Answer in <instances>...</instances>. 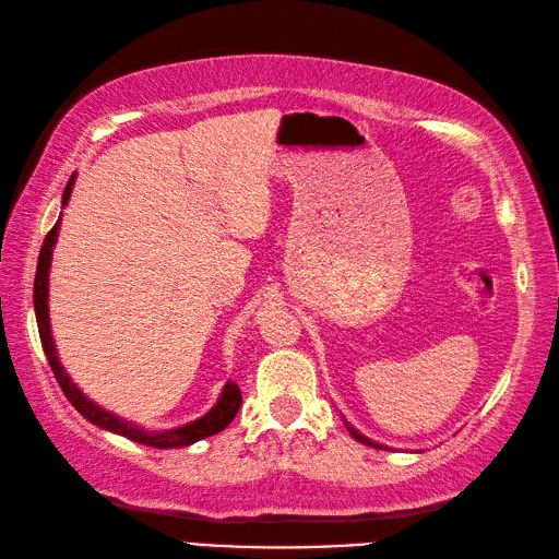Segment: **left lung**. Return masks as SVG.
Instances as JSON below:
<instances>
[{
    "label": "left lung",
    "mask_w": 559,
    "mask_h": 559,
    "mask_svg": "<svg viewBox=\"0 0 559 559\" xmlns=\"http://www.w3.org/2000/svg\"><path fill=\"white\" fill-rule=\"evenodd\" d=\"M345 425H347V421H345ZM347 429H349V433H352L354 441H359V443L370 445V448H382V445H378V443H373V441H368V438H366V436H361V433H359L357 429H354V427H349V425H347Z\"/></svg>",
    "instance_id": "1"
}]
</instances>
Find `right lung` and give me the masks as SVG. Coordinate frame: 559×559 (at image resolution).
<instances>
[{
    "label": "right lung",
    "instance_id": "right-lung-1",
    "mask_svg": "<svg viewBox=\"0 0 559 559\" xmlns=\"http://www.w3.org/2000/svg\"><path fill=\"white\" fill-rule=\"evenodd\" d=\"M74 177L76 175H72L70 181H67V186H64L62 205H67V200H70ZM58 228H60V218H58V224L48 230L46 240L41 245V251H39V263H37V275H35V312H37V326H39L44 354H46L50 370H53V376H56L60 389L64 392L67 401H70L74 408L88 421H93L95 427L114 431L118 436L130 438V441H134V443L151 445V448H158V450L183 448V445H191L195 441H202V438L224 431L233 421V417L238 415L240 405H242L240 386L235 382H226L222 396H218L216 405L205 417L191 421V425H183L179 429L160 431V433L144 431L142 427L132 425V421H126L121 417H116V415L103 411L99 405H95L91 399H86L79 392V386L70 380V376L64 373V368L58 361V352H56V345H53V337H50V324H48V270H50V253H53V245H56V238H58Z\"/></svg>",
    "mask_w": 559,
    "mask_h": 559
}]
</instances>
